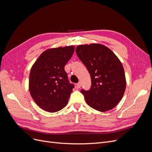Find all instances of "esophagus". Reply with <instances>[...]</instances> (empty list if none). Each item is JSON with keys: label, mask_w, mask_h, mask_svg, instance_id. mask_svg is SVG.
Segmentation results:
<instances>
[{"label": "esophagus", "mask_w": 152, "mask_h": 152, "mask_svg": "<svg viewBox=\"0 0 152 152\" xmlns=\"http://www.w3.org/2000/svg\"><path fill=\"white\" fill-rule=\"evenodd\" d=\"M76 86H77V88H80V87H81V82H78V83L76 84Z\"/></svg>", "instance_id": "1"}]
</instances>
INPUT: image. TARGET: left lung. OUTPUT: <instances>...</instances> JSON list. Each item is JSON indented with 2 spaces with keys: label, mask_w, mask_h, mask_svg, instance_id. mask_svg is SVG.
<instances>
[{
  "label": "left lung",
  "mask_w": 152,
  "mask_h": 152,
  "mask_svg": "<svg viewBox=\"0 0 152 152\" xmlns=\"http://www.w3.org/2000/svg\"><path fill=\"white\" fill-rule=\"evenodd\" d=\"M75 51L91 78L89 90L82 89L86 103L99 112L113 108L122 98L126 80L121 61L102 44L80 45Z\"/></svg>",
  "instance_id": "8db88e82"
}]
</instances>
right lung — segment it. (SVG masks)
Segmentation results:
<instances>
[{
  "label": "right lung",
  "mask_w": 152,
  "mask_h": 152,
  "mask_svg": "<svg viewBox=\"0 0 152 152\" xmlns=\"http://www.w3.org/2000/svg\"><path fill=\"white\" fill-rule=\"evenodd\" d=\"M73 45L45 50L32 66L29 91L35 103L49 112L66 105L74 85L69 82L65 66L74 53Z\"/></svg>",
  "instance_id": "1"
}]
</instances>
